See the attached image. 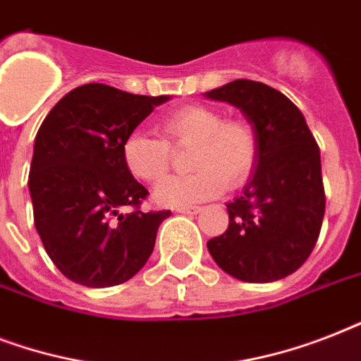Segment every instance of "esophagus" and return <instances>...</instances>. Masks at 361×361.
Here are the masks:
<instances>
[{
  "mask_svg": "<svg viewBox=\"0 0 361 361\" xmlns=\"http://www.w3.org/2000/svg\"><path fill=\"white\" fill-rule=\"evenodd\" d=\"M176 212L178 214H187V215H195L200 212V208L198 206H183V208H176Z\"/></svg>",
  "mask_w": 361,
  "mask_h": 361,
  "instance_id": "34e87169",
  "label": "esophagus"
}]
</instances>
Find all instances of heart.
Masks as SVG:
<instances>
[{
	"label": "heart",
	"instance_id": "heart-1",
	"mask_svg": "<svg viewBox=\"0 0 361 361\" xmlns=\"http://www.w3.org/2000/svg\"><path fill=\"white\" fill-rule=\"evenodd\" d=\"M163 136L133 130L121 144L123 163L136 180L153 183L163 178L176 149L191 147L187 176H172L155 187L161 206L183 208L217 197L225 187L236 189L251 178L258 161V135L245 120H225L223 112L206 104H189L166 116Z\"/></svg>",
	"mask_w": 361,
	"mask_h": 361
}]
</instances>
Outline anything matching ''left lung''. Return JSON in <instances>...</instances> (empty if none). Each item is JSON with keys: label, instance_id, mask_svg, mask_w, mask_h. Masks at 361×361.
Returning a JSON list of instances; mask_svg holds the SVG:
<instances>
[{"label": "left lung", "instance_id": "8db88e82", "mask_svg": "<svg viewBox=\"0 0 361 361\" xmlns=\"http://www.w3.org/2000/svg\"><path fill=\"white\" fill-rule=\"evenodd\" d=\"M206 97L238 106L260 146L243 195L226 204L228 228L208 241L209 255L236 279H283L307 260L324 219L319 144L296 104L262 82L234 80Z\"/></svg>", "mask_w": 361, "mask_h": 361}]
</instances>
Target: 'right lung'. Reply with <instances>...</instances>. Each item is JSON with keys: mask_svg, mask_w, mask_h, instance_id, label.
Returning a JSON list of instances; mask_svg holds the SVG:
<instances>
[{"mask_svg": "<svg viewBox=\"0 0 361 361\" xmlns=\"http://www.w3.org/2000/svg\"><path fill=\"white\" fill-rule=\"evenodd\" d=\"M164 101L86 84L42 121L30 169L33 221L67 279L121 285L147 262L170 209L142 212L149 192L125 166L121 144Z\"/></svg>", "mask_w": 361, "mask_h": 361, "instance_id": "add662e5", "label": "right lung"}]
</instances>
